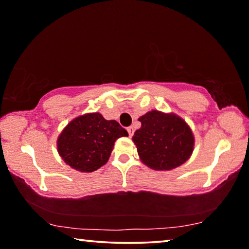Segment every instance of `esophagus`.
I'll return each mask as SVG.
<instances>
[{
  "mask_svg": "<svg viewBox=\"0 0 249 249\" xmlns=\"http://www.w3.org/2000/svg\"><path fill=\"white\" fill-rule=\"evenodd\" d=\"M127 132H128L129 137H132L133 135H134V128L132 127V126H129V127H127Z\"/></svg>",
  "mask_w": 249,
  "mask_h": 249,
  "instance_id": "1",
  "label": "esophagus"
}]
</instances>
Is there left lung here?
<instances>
[{
	"instance_id": "1",
	"label": "left lung",
	"mask_w": 249,
	"mask_h": 249,
	"mask_svg": "<svg viewBox=\"0 0 249 249\" xmlns=\"http://www.w3.org/2000/svg\"><path fill=\"white\" fill-rule=\"evenodd\" d=\"M138 121L142 127L135 132L133 142L146 166L155 170H171L190 158L195 137L181 117L153 109Z\"/></svg>"
}]
</instances>
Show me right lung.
<instances>
[{
    "label": "right lung",
    "instance_id": "add662e5",
    "mask_svg": "<svg viewBox=\"0 0 249 249\" xmlns=\"http://www.w3.org/2000/svg\"><path fill=\"white\" fill-rule=\"evenodd\" d=\"M128 136L116 121L88 113L70 122L59 135L58 153L71 168L92 172L107 162L117 138Z\"/></svg>",
    "mask_w": 249,
    "mask_h": 249
}]
</instances>
